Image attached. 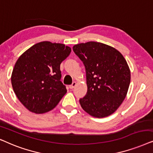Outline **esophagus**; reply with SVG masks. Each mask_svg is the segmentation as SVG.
Masks as SVG:
<instances>
[{
    "instance_id": "34e87169",
    "label": "esophagus",
    "mask_w": 153,
    "mask_h": 153,
    "mask_svg": "<svg viewBox=\"0 0 153 153\" xmlns=\"http://www.w3.org/2000/svg\"><path fill=\"white\" fill-rule=\"evenodd\" d=\"M76 84H77L76 82H73L72 83V84H71V85H70V86H69V87H70V89H73V88H74V87H75V85H76Z\"/></svg>"
}]
</instances>
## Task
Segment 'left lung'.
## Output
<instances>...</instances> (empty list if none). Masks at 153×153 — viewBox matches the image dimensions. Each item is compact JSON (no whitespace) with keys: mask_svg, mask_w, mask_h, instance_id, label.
Wrapping results in <instances>:
<instances>
[{"mask_svg":"<svg viewBox=\"0 0 153 153\" xmlns=\"http://www.w3.org/2000/svg\"><path fill=\"white\" fill-rule=\"evenodd\" d=\"M73 50L86 71L87 91L80 99L82 109L99 118L113 114L125 99L130 84L131 73L125 59L101 42L78 44Z\"/></svg>","mask_w":153,"mask_h":153,"instance_id":"8db88e82","label":"left lung"}]
</instances>
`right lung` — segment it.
Instances as JSON below:
<instances>
[{
	"label": "right lung",
	"instance_id": "1",
	"mask_svg": "<svg viewBox=\"0 0 153 153\" xmlns=\"http://www.w3.org/2000/svg\"><path fill=\"white\" fill-rule=\"evenodd\" d=\"M71 52L64 44L38 42L24 52L16 62L11 82L20 102L32 113L51 111L66 93L61 81L60 64Z\"/></svg>",
	"mask_w": 153,
	"mask_h": 153
}]
</instances>
